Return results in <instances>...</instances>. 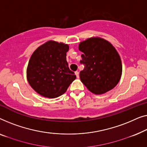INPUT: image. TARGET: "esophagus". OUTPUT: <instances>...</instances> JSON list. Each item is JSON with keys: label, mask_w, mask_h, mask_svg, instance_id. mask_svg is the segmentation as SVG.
<instances>
[{"label": "esophagus", "mask_w": 147, "mask_h": 147, "mask_svg": "<svg viewBox=\"0 0 147 147\" xmlns=\"http://www.w3.org/2000/svg\"><path fill=\"white\" fill-rule=\"evenodd\" d=\"M75 74H76V77H77L78 78H79V73H78V71H76L75 72Z\"/></svg>", "instance_id": "1"}]
</instances>
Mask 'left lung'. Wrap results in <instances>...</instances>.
Listing matches in <instances>:
<instances>
[{
  "mask_svg": "<svg viewBox=\"0 0 147 147\" xmlns=\"http://www.w3.org/2000/svg\"><path fill=\"white\" fill-rule=\"evenodd\" d=\"M78 49L83 53L80 64L84 65L80 72L81 82L92 93L102 94L109 91L119 82L122 63L115 48L99 37L82 41Z\"/></svg>",
  "mask_w": 147,
  "mask_h": 147,
  "instance_id": "1",
  "label": "left lung"
}]
</instances>
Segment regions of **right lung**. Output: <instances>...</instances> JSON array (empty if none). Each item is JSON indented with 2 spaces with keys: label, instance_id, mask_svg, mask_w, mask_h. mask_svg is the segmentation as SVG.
Instances as JSON below:
<instances>
[{
  "label": "right lung",
  "instance_id": "1",
  "mask_svg": "<svg viewBox=\"0 0 147 147\" xmlns=\"http://www.w3.org/2000/svg\"><path fill=\"white\" fill-rule=\"evenodd\" d=\"M69 45L50 40L37 48L28 62L26 77L30 86L41 96L57 98L67 91L76 75L69 68Z\"/></svg>",
  "mask_w": 147,
  "mask_h": 147
}]
</instances>
